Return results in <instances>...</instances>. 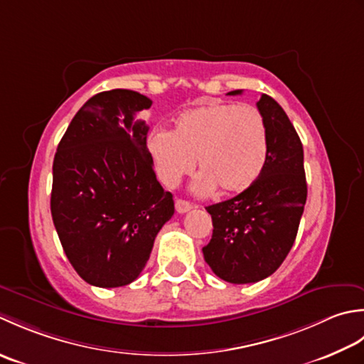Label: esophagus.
<instances>
[{
  "label": "esophagus",
  "instance_id": "34e87169",
  "mask_svg": "<svg viewBox=\"0 0 364 364\" xmlns=\"http://www.w3.org/2000/svg\"><path fill=\"white\" fill-rule=\"evenodd\" d=\"M193 209V204L185 201V199H176V210L179 213H185Z\"/></svg>",
  "mask_w": 364,
  "mask_h": 364
}]
</instances>
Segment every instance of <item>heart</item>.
Segmentation results:
<instances>
[{
    "mask_svg": "<svg viewBox=\"0 0 364 364\" xmlns=\"http://www.w3.org/2000/svg\"><path fill=\"white\" fill-rule=\"evenodd\" d=\"M147 154L159 179L173 187L195 166L198 195L220 188L226 195L248 190L269 159V132L261 111L251 105L213 100L183 111L171 132L157 129Z\"/></svg>",
    "mask_w": 364,
    "mask_h": 364,
    "instance_id": "1",
    "label": "heart"
}]
</instances>
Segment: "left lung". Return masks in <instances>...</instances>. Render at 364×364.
Returning a JSON list of instances; mask_svg holds the SVG:
<instances>
[{
	"label": "left lung",
	"instance_id": "1",
	"mask_svg": "<svg viewBox=\"0 0 364 364\" xmlns=\"http://www.w3.org/2000/svg\"><path fill=\"white\" fill-rule=\"evenodd\" d=\"M256 105L269 132L264 171L248 190L205 207L213 232L204 259L232 284L257 283L278 270L295 242L308 195L303 146L292 122L270 95L262 94Z\"/></svg>",
	"mask_w": 364,
	"mask_h": 364
}]
</instances>
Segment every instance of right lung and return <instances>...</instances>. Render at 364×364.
Instances as JSON below:
<instances>
[{
    "label": "right lung",
    "instance_id": "add662e5",
    "mask_svg": "<svg viewBox=\"0 0 364 364\" xmlns=\"http://www.w3.org/2000/svg\"><path fill=\"white\" fill-rule=\"evenodd\" d=\"M146 95L113 89L89 99L65 130L53 160L51 217L69 262L86 283L121 287L149 261L173 217L147 154Z\"/></svg>",
    "mask_w": 364,
    "mask_h": 364
}]
</instances>
